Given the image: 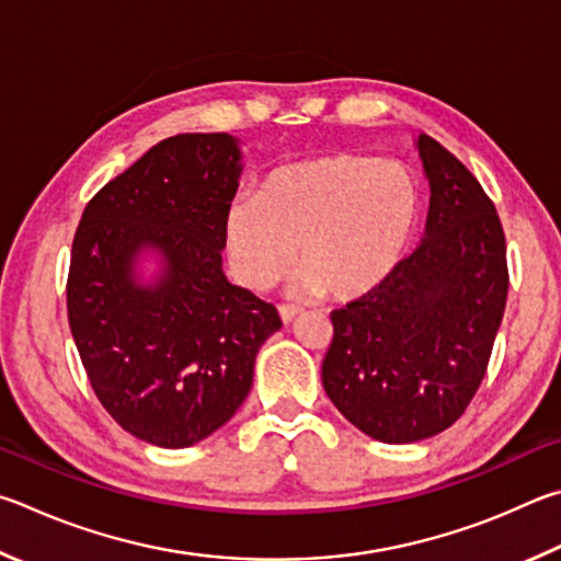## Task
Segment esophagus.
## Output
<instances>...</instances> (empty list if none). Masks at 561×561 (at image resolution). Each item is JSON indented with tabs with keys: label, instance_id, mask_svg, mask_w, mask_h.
I'll list each match as a JSON object with an SVG mask.
<instances>
[{
	"label": "esophagus",
	"instance_id": "esophagus-1",
	"mask_svg": "<svg viewBox=\"0 0 561 561\" xmlns=\"http://www.w3.org/2000/svg\"><path fill=\"white\" fill-rule=\"evenodd\" d=\"M278 312H280V320L286 322V325H288V322L296 320L302 310H300V308H296V306H280V308H278Z\"/></svg>",
	"mask_w": 561,
	"mask_h": 561
}]
</instances>
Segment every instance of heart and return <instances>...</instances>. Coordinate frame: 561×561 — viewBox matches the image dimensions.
Segmentation results:
<instances>
[{
  "label": "heart",
  "instance_id": "b5f03b06",
  "mask_svg": "<svg viewBox=\"0 0 561 561\" xmlns=\"http://www.w3.org/2000/svg\"><path fill=\"white\" fill-rule=\"evenodd\" d=\"M416 221L419 184L404 164L322 154L275 167L255 202L236 199L224 249L233 278L253 293L286 278L298 249V293L355 300L397 271Z\"/></svg>",
  "mask_w": 561,
  "mask_h": 561
}]
</instances>
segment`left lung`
Wrapping results in <instances>:
<instances>
[{
	"label": "left lung",
	"mask_w": 561,
	"mask_h": 561,
	"mask_svg": "<svg viewBox=\"0 0 561 561\" xmlns=\"http://www.w3.org/2000/svg\"><path fill=\"white\" fill-rule=\"evenodd\" d=\"M416 150L431 190L426 229L377 290L332 312L322 387L381 444L446 431L476 397L507 300L505 233L483 186L434 137Z\"/></svg>",
	"instance_id": "1"
}]
</instances>
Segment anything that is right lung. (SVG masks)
<instances>
[{
	"instance_id": "obj_1",
	"label": "right lung",
	"mask_w": 561,
	"mask_h": 561,
	"mask_svg": "<svg viewBox=\"0 0 561 561\" xmlns=\"http://www.w3.org/2000/svg\"><path fill=\"white\" fill-rule=\"evenodd\" d=\"M243 172L229 133L157 142L81 216L68 322L95 397L127 434L190 448L229 421L278 310L224 273V216Z\"/></svg>"
}]
</instances>
